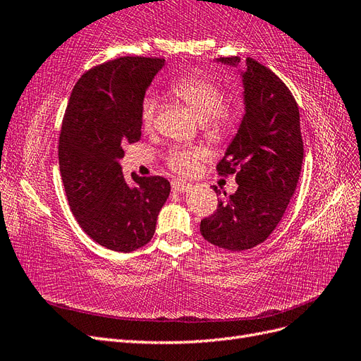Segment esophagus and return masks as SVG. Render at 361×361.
Returning <instances> with one entry per match:
<instances>
[{
  "instance_id": "esophagus-1",
  "label": "esophagus",
  "mask_w": 361,
  "mask_h": 361,
  "mask_svg": "<svg viewBox=\"0 0 361 361\" xmlns=\"http://www.w3.org/2000/svg\"><path fill=\"white\" fill-rule=\"evenodd\" d=\"M191 188V183L180 180V179H174L171 180V190L174 192H187Z\"/></svg>"
}]
</instances>
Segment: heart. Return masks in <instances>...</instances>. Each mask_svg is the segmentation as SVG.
<instances>
[{
    "label": "heart",
    "mask_w": 361,
    "mask_h": 361,
    "mask_svg": "<svg viewBox=\"0 0 361 361\" xmlns=\"http://www.w3.org/2000/svg\"><path fill=\"white\" fill-rule=\"evenodd\" d=\"M170 92L187 105L200 122L204 133L211 138L223 140L231 135L236 125L235 113L226 105L227 97L224 90L216 82L197 73H188L170 85ZM141 128L150 133L155 126L157 101L146 97L141 104ZM167 166L176 173L191 174L207 159V150L200 146L179 147L173 146L164 157Z\"/></svg>",
    "instance_id": "b5f03b06"
}]
</instances>
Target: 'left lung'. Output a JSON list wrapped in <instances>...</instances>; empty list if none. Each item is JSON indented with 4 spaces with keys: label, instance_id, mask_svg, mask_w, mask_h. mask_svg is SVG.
Returning <instances> with one entry per match:
<instances>
[{
    "label": "left lung",
    "instance_id": "8db88e82",
    "mask_svg": "<svg viewBox=\"0 0 361 361\" xmlns=\"http://www.w3.org/2000/svg\"><path fill=\"white\" fill-rule=\"evenodd\" d=\"M218 61L235 66L241 59ZM245 63V114L216 166L220 176L235 174L238 190L200 223L207 243L231 251L253 248L274 232L297 188L304 155L300 110L288 85L259 61L247 57Z\"/></svg>",
    "mask_w": 361,
    "mask_h": 361
}]
</instances>
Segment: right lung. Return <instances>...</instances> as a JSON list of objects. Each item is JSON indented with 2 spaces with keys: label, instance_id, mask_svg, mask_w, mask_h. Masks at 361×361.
I'll list each match as a JSON object with an SVG mask.
<instances>
[{
  "label": "right lung",
  "instance_id": "add662e5",
  "mask_svg": "<svg viewBox=\"0 0 361 361\" xmlns=\"http://www.w3.org/2000/svg\"><path fill=\"white\" fill-rule=\"evenodd\" d=\"M164 59L120 57L75 84L59 140L60 173L76 221L94 243L129 253L146 245L170 194L161 176L123 178L118 159L141 138V104Z\"/></svg>",
  "mask_w": 361,
  "mask_h": 361
}]
</instances>
